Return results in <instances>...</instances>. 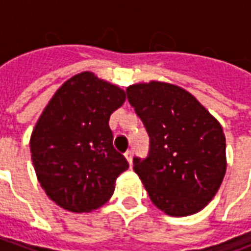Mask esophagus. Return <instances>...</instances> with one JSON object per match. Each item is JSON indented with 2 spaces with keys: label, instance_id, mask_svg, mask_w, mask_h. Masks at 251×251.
<instances>
[{
  "label": "esophagus",
  "instance_id": "34e87169",
  "mask_svg": "<svg viewBox=\"0 0 251 251\" xmlns=\"http://www.w3.org/2000/svg\"><path fill=\"white\" fill-rule=\"evenodd\" d=\"M125 157L126 160L129 161V164H130L131 167V163H133V151H127V152L125 153Z\"/></svg>",
  "mask_w": 251,
  "mask_h": 251
}]
</instances>
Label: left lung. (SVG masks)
I'll return each instance as SVG.
<instances>
[{
  "label": "left lung",
  "instance_id": "left-lung-1",
  "mask_svg": "<svg viewBox=\"0 0 251 251\" xmlns=\"http://www.w3.org/2000/svg\"><path fill=\"white\" fill-rule=\"evenodd\" d=\"M126 93L149 134V154L133 158V169L153 204L171 216L203 210L226 174L221 124L192 94L171 83H137Z\"/></svg>",
  "mask_w": 251,
  "mask_h": 251
}]
</instances>
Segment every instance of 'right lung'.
Wrapping results in <instances>:
<instances>
[{
	"instance_id": "obj_1",
	"label": "right lung",
	"mask_w": 251,
	"mask_h": 251,
	"mask_svg": "<svg viewBox=\"0 0 251 251\" xmlns=\"http://www.w3.org/2000/svg\"><path fill=\"white\" fill-rule=\"evenodd\" d=\"M125 99L122 88L86 71L63 83L41 113L30 136L32 161L48 198L64 210L103 205L129 168L109 126Z\"/></svg>"
}]
</instances>
